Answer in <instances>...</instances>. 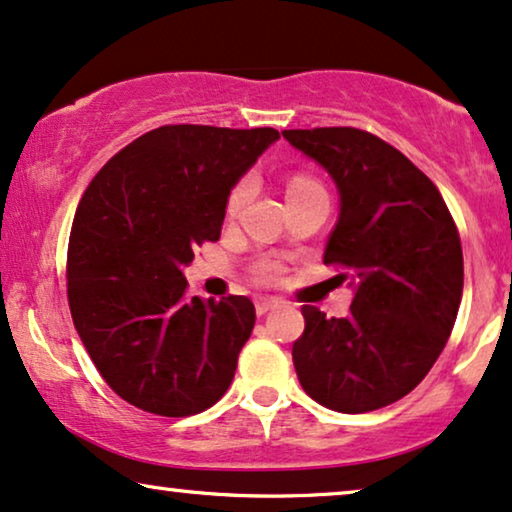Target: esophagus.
Listing matches in <instances>:
<instances>
[{"mask_svg": "<svg viewBox=\"0 0 512 512\" xmlns=\"http://www.w3.org/2000/svg\"><path fill=\"white\" fill-rule=\"evenodd\" d=\"M280 303L282 301H277V298H258V301H256V313L263 317L265 313H270V310H275Z\"/></svg>", "mask_w": 512, "mask_h": 512, "instance_id": "1", "label": "esophagus"}]
</instances>
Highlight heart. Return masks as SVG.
Returning a JSON list of instances; mask_svg holds the SVG:
<instances>
[{
  "label": "heart",
  "instance_id": "1",
  "mask_svg": "<svg viewBox=\"0 0 512 512\" xmlns=\"http://www.w3.org/2000/svg\"><path fill=\"white\" fill-rule=\"evenodd\" d=\"M308 188H320L313 178H305V176H294L287 185V195H294V192H301V190H308ZM251 195V181H240L232 188L230 197H228V214L235 216L237 211H240L244 204H247V199ZM272 272H275V268L272 265H261V277H272Z\"/></svg>",
  "mask_w": 512,
  "mask_h": 512
}]
</instances>
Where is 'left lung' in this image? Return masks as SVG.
I'll list each match as a JSON object with an SVG mask.
<instances>
[{
  "instance_id": "8db88e82",
  "label": "left lung",
  "mask_w": 512,
  "mask_h": 512,
  "mask_svg": "<svg viewBox=\"0 0 512 512\" xmlns=\"http://www.w3.org/2000/svg\"><path fill=\"white\" fill-rule=\"evenodd\" d=\"M282 136L336 185L338 221L324 263L348 268L355 294L345 317L301 308L305 329L291 348L298 381L341 414L381 409L426 378L454 329L459 230L433 181L378 136L350 126Z\"/></svg>"
}]
</instances>
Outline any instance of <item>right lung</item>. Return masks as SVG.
Listing matches in <instances>:
<instances>
[{
	"label": "right lung",
	"instance_id": "1",
	"mask_svg": "<svg viewBox=\"0 0 512 512\" xmlns=\"http://www.w3.org/2000/svg\"><path fill=\"white\" fill-rule=\"evenodd\" d=\"M277 138L270 126H159L86 188L68 247L70 313L105 383L134 407L192 416L230 388L254 303L188 298L183 268L221 237L230 190Z\"/></svg>",
	"mask_w": 512,
	"mask_h": 512
}]
</instances>
